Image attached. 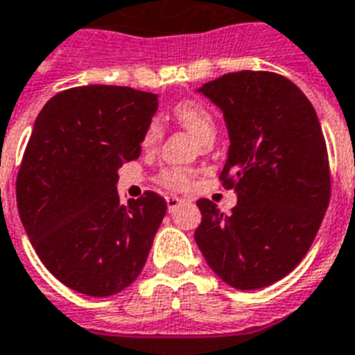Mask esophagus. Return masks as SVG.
I'll return each instance as SVG.
<instances>
[{
    "instance_id": "1",
    "label": "esophagus",
    "mask_w": 355,
    "mask_h": 355,
    "mask_svg": "<svg viewBox=\"0 0 355 355\" xmlns=\"http://www.w3.org/2000/svg\"><path fill=\"white\" fill-rule=\"evenodd\" d=\"M181 203H183V199L178 198V196H166V207H168V212H174Z\"/></svg>"
}]
</instances>
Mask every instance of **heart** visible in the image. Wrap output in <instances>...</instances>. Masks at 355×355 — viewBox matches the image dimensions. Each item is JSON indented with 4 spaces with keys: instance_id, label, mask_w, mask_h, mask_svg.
Segmentation results:
<instances>
[{
    "instance_id": "obj_1",
    "label": "heart",
    "mask_w": 355,
    "mask_h": 355,
    "mask_svg": "<svg viewBox=\"0 0 355 355\" xmlns=\"http://www.w3.org/2000/svg\"><path fill=\"white\" fill-rule=\"evenodd\" d=\"M175 119L180 121L181 127L198 139L201 145L210 146L216 139V119L212 112L203 105L196 103V101H181L174 108ZM163 136V127H161L159 119H152L143 136V145L154 146ZM192 171L189 168H166L161 172V183L172 189H187L192 181Z\"/></svg>"
}]
</instances>
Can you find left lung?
Segmentation results:
<instances>
[{
  "instance_id": "left-lung-1",
  "label": "left lung",
  "mask_w": 355,
  "mask_h": 355,
  "mask_svg": "<svg viewBox=\"0 0 355 355\" xmlns=\"http://www.w3.org/2000/svg\"><path fill=\"white\" fill-rule=\"evenodd\" d=\"M221 108L230 146L219 180L237 205L199 199L196 243L227 285L283 279L309 252L330 201L327 143L309 98L274 72H230L199 87Z\"/></svg>"
}]
</instances>
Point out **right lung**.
Returning a JSON list of instances; mask_svg holds the SVG:
<instances>
[{"label": "right lung", "instance_id": "add662e5", "mask_svg": "<svg viewBox=\"0 0 355 355\" xmlns=\"http://www.w3.org/2000/svg\"><path fill=\"white\" fill-rule=\"evenodd\" d=\"M157 105V94L89 85L55 94L37 114L17 172V210L41 263L79 294L107 297L134 283L165 218L156 192L121 205L116 190Z\"/></svg>", "mask_w": 355, "mask_h": 355}]
</instances>
